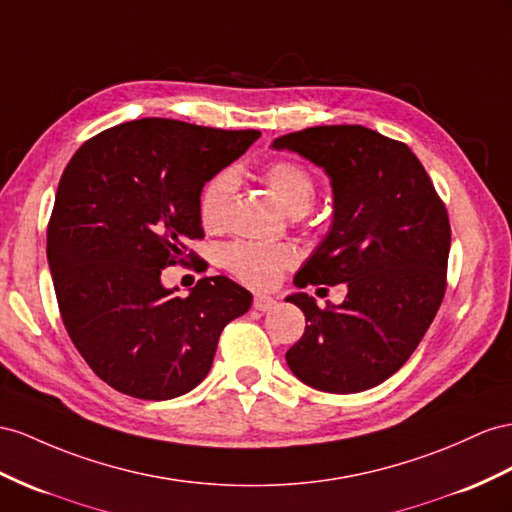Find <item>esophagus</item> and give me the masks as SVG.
Masks as SVG:
<instances>
[{"mask_svg":"<svg viewBox=\"0 0 512 512\" xmlns=\"http://www.w3.org/2000/svg\"><path fill=\"white\" fill-rule=\"evenodd\" d=\"M253 307H255L257 311H270V309L277 307V300H274L272 296H266V294H255Z\"/></svg>","mask_w":512,"mask_h":512,"instance_id":"1","label":"esophagus"}]
</instances>
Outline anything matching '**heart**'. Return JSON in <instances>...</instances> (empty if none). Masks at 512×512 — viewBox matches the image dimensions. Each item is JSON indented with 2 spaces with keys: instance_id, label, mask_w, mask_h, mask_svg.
Wrapping results in <instances>:
<instances>
[{
  "instance_id": "obj_1",
  "label": "heart",
  "mask_w": 512,
  "mask_h": 512,
  "mask_svg": "<svg viewBox=\"0 0 512 512\" xmlns=\"http://www.w3.org/2000/svg\"><path fill=\"white\" fill-rule=\"evenodd\" d=\"M264 181L274 199L292 216H303L316 196V181L311 173L292 160H277L266 166ZM235 190V175L222 170L205 183L199 199V218L203 227L216 231L225 225L227 209ZM225 266L248 285L268 287L279 274L296 264V248L290 244H255L235 242L225 248Z\"/></svg>"
}]
</instances>
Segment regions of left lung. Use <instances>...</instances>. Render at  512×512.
Segmentation results:
<instances>
[{
  "mask_svg": "<svg viewBox=\"0 0 512 512\" xmlns=\"http://www.w3.org/2000/svg\"><path fill=\"white\" fill-rule=\"evenodd\" d=\"M331 181V229L296 287L346 283L342 305L287 296L305 333L285 352L292 374L329 393H357L396 374L422 342L445 294L450 220L422 162L404 142L363 125H322L272 142Z\"/></svg>",
  "mask_w": 512,
  "mask_h": 512,
  "instance_id": "8db88e82",
  "label": "left lung"
}]
</instances>
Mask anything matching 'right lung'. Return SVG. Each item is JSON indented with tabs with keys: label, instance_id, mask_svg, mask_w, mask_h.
<instances>
[{
	"label": "right lung",
	"instance_id": "1",
	"mask_svg": "<svg viewBox=\"0 0 512 512\" xmlns=\"http://www.w3.org/2000/svg\"><path fill=\"white\" fill-rule=\"evenodd\" d=\"M259 136L140 119L90 138L64 168L47 227L51 279L71 342L116 391L188 393L212 368L222 329L251 309V292L227 277L177 296L162 270L203 238L205 183Z\"/></svg>",
	"mask_w": 512,
	"mask_h": 512
}]
</instances>
